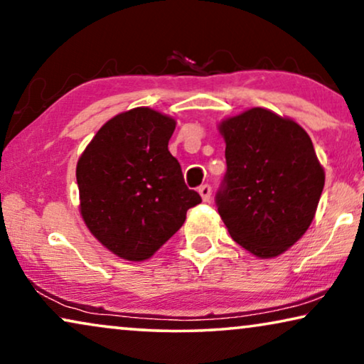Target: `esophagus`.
I'll return each instance as SVG.
<instances>
[{
	"instance_id": "1",
	"label": "esophagus",
	"mask_w": 364,
	"mask_h": 364,
	"mask_svg": "<svg viewBox=\"0 0 364 364\" xmlns=\"http://www.w3.org/2000/svg\"><path fill=\"white\" fill-rule=\"evenodd\" d=\"M198 191H199V194H201L203 201H209V198H211V186H209L208 183L201 184V186L198 188Z\"/></svg>"
}]
</instances>
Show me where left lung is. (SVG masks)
Masks as SVG:
<instances>
[{"label": "left lung", "mask_w": 364, "mask_h": 364, "mask_svg": "<svg viewBox=\"0 0 364 364\" xmlns=\"http://www.w3.org/2000/svg\"><path fill=\"white\" fill-rule=\"evenodd\" d=\"M226 175L216 206L231 237L269 259L294 245L314 221L325 184L306 132L267 109H250L221 127Z\"/></svg>", "instance_id": "obj_1"}]
</instances>
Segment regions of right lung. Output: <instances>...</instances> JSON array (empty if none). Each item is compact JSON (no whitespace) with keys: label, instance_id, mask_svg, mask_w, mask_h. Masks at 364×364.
Returning a JSON list of instances; mask_svg holds the SVG:
<instances>
[{"label":"right lung","instance_id":"right-lung-1","mask_svg":"<svg viewBox=\"0 0 364 364\" xmlns=\"http://www.w3.org/2000/svg\"><path fill=\"white\" fill-rule=\"evenodd\" d=\"M175 127L170 117L138 107L107 122L79 158L82 218L122 259L151 257L201 203L168 150Z\"/></svg>","mask_w":364,"mask_h":364}]
</instances>
